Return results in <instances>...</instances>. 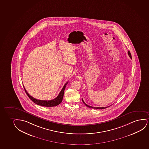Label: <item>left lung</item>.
<instances>
[{"instance_id": "obj_1", "label": "left lung", "mask_w": 149, "mask_h": 149, "mask_svg": "<svg viewBox=\"0 0 149 149\" xmlns=\"http://www.w3.org/2000/svg\"><path fill=\"white\" fill-rule=\"evenodd\" d=\"M128 54L129 55V56L130 57V58H132V55H131V54H130V51H128ZM82 101H83V103L84 104H85V105L87 106V107H88L89 108H94V109H105L107 107H110V106H108V107H92V106H90L88 105H87V104L84 101V100H83V99H82Z\"/></svg>"}]
</instances>
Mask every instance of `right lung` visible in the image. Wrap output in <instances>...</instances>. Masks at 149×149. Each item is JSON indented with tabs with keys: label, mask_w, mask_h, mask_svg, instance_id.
<instances>
[{
	"label": "right lung",
	"mask_w": 149,
	"mask_h": 149,
	"mask_svg": "<svg viewBox=\"0 0 149 149\" xmlns=\"http://www.w3.org/2000/svg\"><path fill=\"white\" fill-rule=\"evenodd\" d=\"M68 81L65 83V84L64 85V86L62 88V90L60 91V92L59 93L58 96L53 100H40L36 99L35 98H33V97L29 94L28 93L26 92L25 88H24V89H25V92L26 93V95H28L31 100H32V101L34 102L35 103L37 104L38 105L42 106L53 107V106H56L58 105L62 102V99H63V95H64V90H65V88L66 87V85L68 84Z\"/></svg>",
	"instance_id": "right-lung-1"
}]
</instances>
